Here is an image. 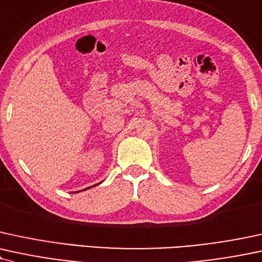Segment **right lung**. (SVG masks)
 I'll return each mask as SVG.
<instances>
[{
    "label": "right lung",
    "instance_id": "obj_1",
    "mask_svg": "<svg viewBox=\"0 0 262 262\" xmlns=\"http://www.w3.org/2000/svg\"><path fill=\"white\" fill-rule=\"evenodd\" d=\"M100 184V183H99ZM95 185H97V184H95ZM95 185H93V187H95ZM89 188H91V187H89ZM89 188H86V189H89ZM86 189H83V190H86ZM75 193H79V191H75Z\"/></svg>",
    "mask_w": 262,
    "mask_h": 262
}]
</instances>
